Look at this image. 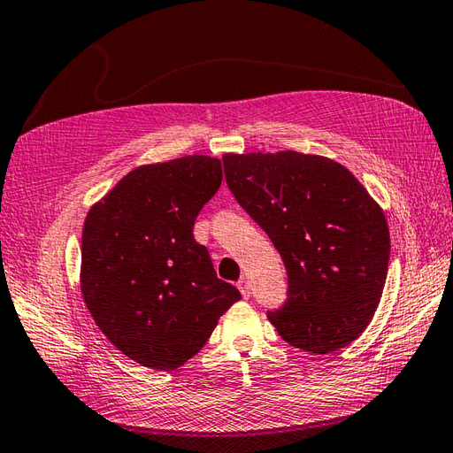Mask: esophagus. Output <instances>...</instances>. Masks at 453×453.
Listing matches in <instances>:
<instances>
[{
	"label": "esophagus",
	"instance_id": "1",
	"mask_svg": "<svg viewBox=\"0 0 453 453\" xmlns=\"http://www.w3.org/2000/svg\"><path fill=\"white\" fill-rule=\"evenodd\" d=\"M237 288H239V291H241V296H243L245 299L250 297V286H249V281H247L245 278H241V280L237 281Z\"/></svg>",
	"mask_w": 453,
	"mask_h": 453
}]
</instances>
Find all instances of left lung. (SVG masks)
<instances>
[{"label":"left lung","instance_id":"obj_1","mask_svg":"<svg viewBox=\"0 0 453 453\" xmlns=\"http://www.w3.org/2000/svg\"><path fill=\"white\" fill-rule=\"evenodd\" d=\"M226 181L266 231L288 270V301L268 320L289 345L326 355L359 338L388 274L382 208L347 167L326 156L224 154Z\"/></svg>","mask_w":453,"mask_h":453}]
</instances>
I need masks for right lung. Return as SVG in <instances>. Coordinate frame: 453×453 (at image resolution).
Instances as JSON below:
<instances>
[{
	"instance_id": "add662e5",
	"label": "right lung",
	"mask_w": 453,
	"mask_h": 453,
	"mask_svg": "<svg viewBox=\"0 0 453 453\" xmlns=\"http://www.w3.org/2000/svg\"><path fill=\"white\" fill-rule=\"evenodd\" d=\"M219 185L218 157L193 154L146 164L125 175L84 219V304L104 335L149 369L185 365L241 299L193 237L198 212Z\"/></svg>"
}]
</instances>
